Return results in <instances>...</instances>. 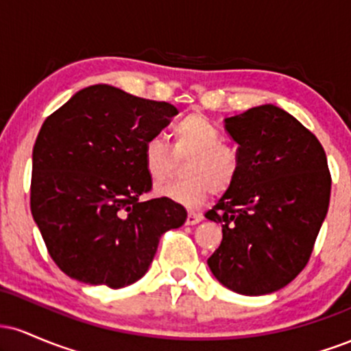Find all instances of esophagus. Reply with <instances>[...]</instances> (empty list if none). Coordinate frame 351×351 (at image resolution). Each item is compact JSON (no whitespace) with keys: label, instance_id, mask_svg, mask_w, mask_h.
I'll return each mask as SVG.
<instances>
[{"label":"esophagus","instance_id":"obj_1","mask_svg":"<svg viewBox=\"0 0 351 351\" xmlns=\"http://www.w3.org/2000/svg\"><path fill=\"white\" fill-rule=\"evenodd\" d=\"M201 219H203V216L198 215V213H188L186 226H195V224H198Z\"/></svg>","mask_w":351,"mask_h":351}]
</instances>
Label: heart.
<instances>
[{
    "label": "heart",
    "mask_w": 351,
    "mask_h": 351,
    "mask_svg": "<svg viewBox=\"0 0 351 351\" xmlns=\"http://www.w3.org/2000/svg\"><path fill=\"white\" fill-rule=\"evenodd\" d=\"M173 150L162 136L153 135L142 147V163L153 184L167 181L176 170L178 160L184 180L156 189L160 198L183 206H198L209 195H224L236 184L241 173L239 153L223 142V134L206 115L191 112L173 127Z\"/></svg>",
    "instance_id": "obj_1"
}]
</instances>
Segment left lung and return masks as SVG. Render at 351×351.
Masks as SVG:
<instances>
[{"label":"left lung","instance_id":"1","mask_svg":"<svg viewBox=\"0 0 351 351\" xmlns=\"http://www.w3.org/2000/svg\"><path fill=\"white\" fill-rule=\"evenodd\" d=\"M241 173L206 217L223 226L208 265L224 287L264 295L285 287L307 265L328 211L327 155L299 120L276 106L229 117Z\"/></svg>","mask_w":351,"mask_h":351}]
</instances>
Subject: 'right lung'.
<instances>
[{"mask_svg":"<svg viewBox=\"0 0 351 351\" xmlns=\"http://www.w3.org/2000/svg\"><path fill=\"white\" fill-rule=\"evenodd\" d=\"M178 114L97 84L79 90L44 120L33 148L31 213L47 252L72 279L112 289L148 271L160 237L183 226L175 201L152 191L142 147Z\"/></svg>","mask_w":351,"mask_h":351,"instance_id":"obj_1","label":"right lung"}]
</instances>
